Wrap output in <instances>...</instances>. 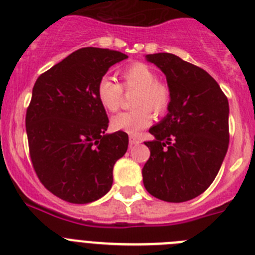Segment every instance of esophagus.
<instances>
[{
	"label": "esophagus",
	"mask_w": 255,
	"mask_h": 255,
	"mask_svg": "<svg viewBox=\"0 0 255 255\" xmlns=\"http://www.w3.org/2000/svg\"><path fill=\"white\" fill-rule=\"evenodd\" d=\"M130 145H136V144L140 143V140H139V138H136V136H134V135H130Z\"/></svg>",
	"instance_id": "esophagus-1"
}]
</instances>
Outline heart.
<instances>
[{"mask_svg":"<svg viewBox=\"0 0 255 255\" xmlns=\"http://www.w3.org/2000/svg\"><path fill=\"white\" fill-rule=\"evenodd\" d=\"M123 87L110 78H102L97 85V97L101 106L108 112H116L123 101V88L126 92H135L130 112H123L112 117L111 128L116 131L138 134L152 121V115L159 116L167 111L171 93L164 83L157 80L152 67L141 62H134L121 70Z\"/></svg>","mask_w":255,"mask_h":255,"instance_id":"obj_1","label":"heart"}]
</instances>
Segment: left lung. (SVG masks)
I'll list each match as a JSON object with an SVG mask.
<instances>
[{
	"mask_svg": "<svg viewBox=\"0 0 255 255\" xmlns=\"http://www.w3.org/2000/svg\"><path fill=\"white\" fill-rule=\"evenodd\" d=\"M166 75L168 114L149 129L150 157L143 182L153 197L171 203L194 199L217 176L229 148V101L206 70L172 53L145 56Z\"/></svg>",
	"mask_w": 255,
	"mask_h": 255,
	"instance_id": "obj_1",
	"label": "left lung"
}]
</instances>
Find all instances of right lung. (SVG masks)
Returning a JSON list of instances; mask_svg holds the SVG:
<instances>
[{
	"label": "right lung",
	"instance_id": "add662e5",
	"mask_svg": "<svg viewBox=\"0 0 255 255\" xmlns=\"http://www.w3.org/2000/svg\"><path fill=\"white\" fill-rule=\"evenodd\" d=\"M125 58L119 51L80 48L33 87L25 117L31 163L44 188L69 203L107 194L115 163L128 150L126 132L106 134L108 117L97 97L98 82Z\"/></svg>",
	"mask_w": 255,
	"mask_h": 255
}]
</instances>
